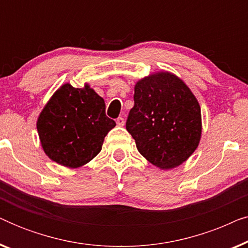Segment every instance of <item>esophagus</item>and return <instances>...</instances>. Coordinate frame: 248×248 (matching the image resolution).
<instances>
[{
  "label": "esophagus",
  "mask_w": 248,
  "mask_h": 248,
  "mask_svg": "<svg viewBox=\"0 0 248 248\" xmlns=\"http://www.w3.org/2000/svg\"><path fill=\"white\" fill-rule=\"evenodd\" d=\"M116 124L118 125V126H123V125L125 124V121L123 117H118L116 120Z\"/></svg>",
  "instance_id": "obj_1"
}]
</instances>
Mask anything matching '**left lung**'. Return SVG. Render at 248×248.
<instances>
[{
    "label": "left lung",
    "mask_w": 248,
    "mask_h": 248,
    "mask_svg": "<svg viewBox=\"0 0 248 248\" xmlns=\"http://www.w3.org/2000/svg\"><path fill=\"white\" fill-rule=\"evenodd\" d=\"M126 130L140 154L160 169L182 165L201 140V107L177 76L159 71L139 80Z\"/></svg>",
    "instance_id": "left-lung-1"
}]
</instances>
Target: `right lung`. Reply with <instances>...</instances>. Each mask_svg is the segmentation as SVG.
I'll return each instance as SVG.
<instances>
[{"instance_id": "1", "label": "right lung", "mask_w": 248, "mask_h": 248, "mask_svg": "<svg viewBox=\"0 0 248 248\" xmlns=\"http://www.w3.org/2000/svg\"><path fill=\"white\" fill-rule=\"evenodd\" d=\"M105 101L88 83L57 89L37 120V131L47 157L67 168L82 167L96 157L116 123L106 116Z\"/></svg>"}]
</instances>
